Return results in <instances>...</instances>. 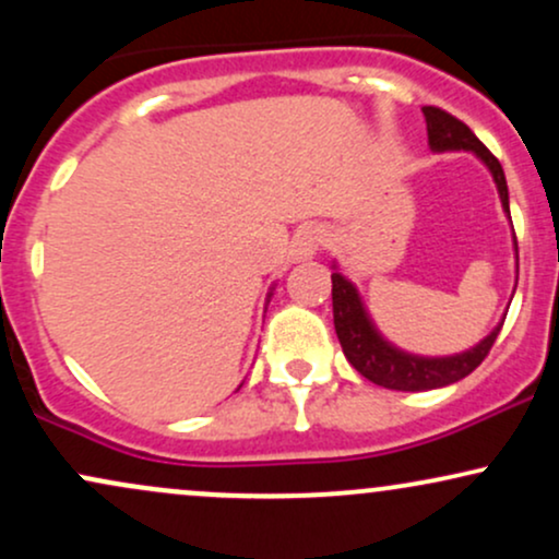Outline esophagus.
I'll use <instances>...</instances> for the list:
<instances>
[{
  "label": "esophagus",
  "instance_id": "esophagus-1",
  "mask_svg": "<svg viewBox=\"0 0 559 559\" xmlns=\"http://www.w3.org/2000/svg\"><path fill=\"white\" fill-rule=\"evenodd\" d=\"M323 241H325V228L320 226V223H305V226H299V230L292 239V258L310 260L312 254L323 247Z\"/></svg>",
  "mask_w": 559,
  "mask_h": 559
}]
</instances>
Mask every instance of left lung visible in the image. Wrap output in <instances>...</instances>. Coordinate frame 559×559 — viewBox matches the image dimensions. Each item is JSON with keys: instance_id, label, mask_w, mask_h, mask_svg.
<instances>
[{"instance_id": "left-lung-1", "label": "left lung", "mask_w": 559, "mask_h": 559, "mask_svg": "<svg viewBox=\"0 0 559 559\" xmlns=\"http://www.w3.org/2000/svg\"><path fill=\"white\" fill-rule=\"evenodd\" d=\"M423 115H426L428 141H431L436 152L467 150L476 152V155L484 159L486 168L491 170L493 181H497L502 207L507 210V215H510V197H507L504 170L502 165H499V159L493 157L491 152L480 144L476 133H473L463 120L454 118V115L441 110V107H423ZM331 281L333 325H336V336L338 342H342L346 360H349V365L357 373L383 389L428 391L463 381L465 376H471L473 370L486 360V355H489L493 342H497L499 336V329H493L478 346H473L471 352H463V355L454 357L407 355V352H400L396 346L383 342L381 333L373 329L368 312H365L357 288L352 286L342 273H333Z\"/></svg>"}]
</instances>
